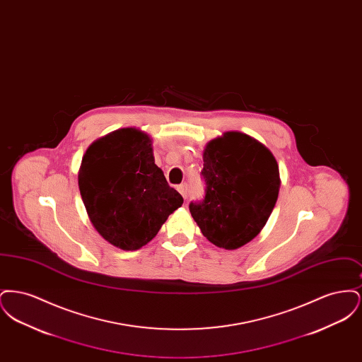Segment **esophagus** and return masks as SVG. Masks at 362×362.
<instances>
[{
	"label": "esophagus",
	"instance_id": "1",
	"mask_svg": "<svg viewBox=\"0 0 362 362\" xmlns=\"http://www.w3.org/2000/svg\"><path fill=\"white\" fill-rule=\"evenodd\" d=\"M177 191L182 194V197L186 199L187 198V185L185 183V185H180L179 187H177Z\"/></svg>",
	"mask_w": 362,
	"mask_h": 362
}]
</instances>
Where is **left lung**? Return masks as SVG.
I'll list each match as a JSON object with an SVG mask.
<instances>
[{
	"mask_svg": "<svg viewBox=\"0 0 362 362\" xmlns=\"http://www.w3.org/2000/svg\"><path fill=\"white\" fill-rule=\"evenodd\" d=\"M206 194L189 204L202 235L214 245L236 250L257 238L276 206L281 179L276 157L258 139L226 132L204 149Z\"/></svg>",
	"mask_w": 362,
	"mask_h": 362,
	"instance_id": "8db88e82",
	"label": "left lung"
}]
</instances>
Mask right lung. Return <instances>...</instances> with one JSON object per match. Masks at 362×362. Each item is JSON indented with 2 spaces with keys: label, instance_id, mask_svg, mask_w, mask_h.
<instances>
[{
  "label": "right lung",
  "instance_id": "1",
  "mask_svg": "<svg viewBox=\"0 0 362 362\" xmlns=\"http://www.w3.org/2000/svg\"><path fill=\"white\" fill-rule=\"evenodd\" d=\"M78 189L93 228L124 251L148 244L183 204L155 164L152 138L136 127L118 129L89 145Z\"/></svg>",
  "mask_w": 362,
  "mask_h": 362
}]
</instances>
